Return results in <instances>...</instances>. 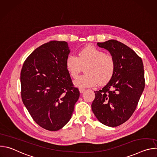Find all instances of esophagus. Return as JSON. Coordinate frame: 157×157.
<instances>
[{"instance_id": "1", "label": "esophagus", "mask_w": 157, "mask_h": 157, "mask_svg": "<svg viewBox=\"0 0 157 157\" xmlns=\"http://www.w3.org/2000/svg\"><path fill=\"white\" fill-rule=\"evenodd\" d=\"M79 91L80 93H82L85 91V89L82 88V87H79Z\"/></svg>"}]
</instances>
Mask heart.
Returning a JSON list of instances; mask_svg holds the SVG:
<instances>
[{"instance_id":"obj_1","label":"heart","mask_w":157,"mask_h":157,"mask_svg":"<svg viewBox=\"0 0 157 157\" xmlns=\"http://www.w3.org/2000/svg\"><path fill=\"white\" fill-rule=\"evenodd\" d=\"M66 69L70 76L76 78L85 66V75L78 77L75 83L79 87L93 86L97 82L102 85L113 78L116 69L114 58L91 45L81 50L78 56L70 55L66 58Z\"/></svg>"}]
</instances>
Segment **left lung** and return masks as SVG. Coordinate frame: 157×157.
Here are the masks:
<instances>
[{
	"label": "left lung",
	"mask_w": 157,
	"mask_h": 157,
	"mask_svg": "<svg viewBox=\"0 0 157 157\" xmlns=\"http://www.w3.org/2000/svg\"><path fill=\"white\" fill-rule=\"evenodd\" d=\"M97 45L109 51L116 69L109 82L94 91L92 110L100 122L114 127L126 122L137 107L145 87L144 64L135 52L120 41L110 40Z\"/></svg>",
	"instance_id": "left-lung-1"
}]
</instances>
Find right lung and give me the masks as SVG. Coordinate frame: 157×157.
<instances>
[{
  "mask_svg": "<svg viewBox=\"0 0 157 157\" xmlns=\"http://www.w3.org/2000/svg\"><path fill=\"white\" fill-rule=\"evenodd\" d=\"M70 53L67 42L49 41L29 56L21 71L22 101L34 121L48 130L69 122L79 97L66 69Z\"/></svg>",
  "mask_w": 157,
  "mask_h": 157,
  "instance_id": "add662e5",
  "label": "right lung"
}]
</instances>
